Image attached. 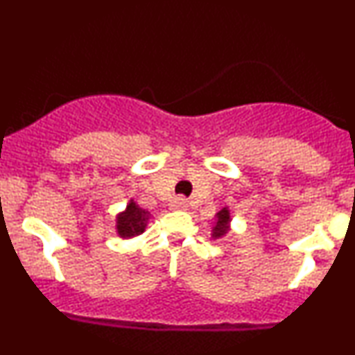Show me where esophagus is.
I'll return each mask as SVG.
<instances>
[{
	"instance_id": "esophagus-1",
	"label": "esophagus",
	"mask_w": 355,
	"mask_h": 355,
	"mask_svg": "<svg viewBox=\"0 0 355 355\" xmlns=\"http://www.w3.org/2000/svg\"><path fill=\"white\" fill-rule=\"evenodd\" d=\"M170 207H172L173 210H187V207H189V203L183 197H177L173 198L172 203H170Z\"/></svg>"
}]
</instances>
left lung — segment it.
<instances>
[{
	"mask_svg": "<svg viewBox=\"0 0 355 355\" xmlns=\"http://www.w3.org/2000/svg\"><path fill=\"white\" fill-rule=\"evenodd\" d=\"M230 222H232V215H230L229 207H223V209L217 211V215H215L214 225H211V234H210L211 239L220 240L227 237L229 232L232 230Z\"/></svg>",
	"mask_w": 355,
	"mask_h": 355,
	"instance_id": "left-lung-1",
	"label": "left lung"
}]
</instances>
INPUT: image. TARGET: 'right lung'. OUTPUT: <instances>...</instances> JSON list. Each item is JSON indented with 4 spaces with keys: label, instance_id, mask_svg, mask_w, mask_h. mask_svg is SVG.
Masks as SVG:
<instances>
[{
    "label": "right lung",
    "instance_id": "right-lung-1",
    "mask_svg": "<svg viewBox=\"0 0 355 355\" xmlns=\"http://www.w3.org/2000/svg\"><path fill=\"white\" fill-rule=\"evenodd\" d=\"M150 220H152L150 211L144 210L133 198H130L125 210L116 214L115 232L120 239L138 237V235L144 234Z\"/></svg>",
    "mask_w": 355,
    "mask_h": 355
}]
</instances>
